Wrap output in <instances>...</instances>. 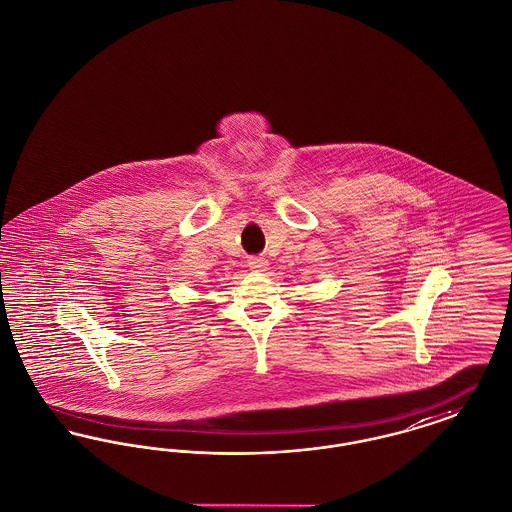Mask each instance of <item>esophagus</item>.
<instances>
[{"label": "esophagus", "instance_id": "34e87169", "mask_svg": "<svg viewBox=\"0 0 512 512\" xmlns=\"http://www.w3.org/2000/svg\"><path fill=\"white\" fill-rule=\"evenodd\" d=\"M249 267L253 268V270H267L268 267V261L265 259V257H249Z\"/></svg>", "mask_w": 512, "mask_h": 512}]
</instances>
